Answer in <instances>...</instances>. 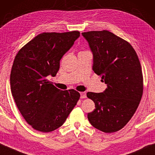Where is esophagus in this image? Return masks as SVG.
<instances>
[{"instance_id": "obj_1", "label": "esophagus", "mask_w": 155, "mask_h": 155, "mask_svg": "<svg viewBox=\"0 0 155 155\" xmlns=\"http://www.w3.org/2000/svg\"><path fill=\"white\" fill-rule=\"evenodd\" d=\"M80 94H81V99L86 98V93H85V92H80Z\"/></svg>"}]
</instances>
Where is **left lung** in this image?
<instances>
[{
    "instance_id": "8db88e82",
    "label": "left lung",
    "mask_w": 155,
    "mask_h": 155,
    "mask_svg": "<svg viewBox=\"0 0 155 155\" xmlns=\"http://www.w3.org/2000/svg\"><path fill=\"white\" fill-rule=\"evenodd\" d=\"M81 34L93 55L92 70L107 85L103 92H87L95 104L87 118L99 130L115 132L130 120L141 100L143 78L140 61L130 44L109 31Z\"/></svg>"
}]
</instances>
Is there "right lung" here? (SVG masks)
Here are the masks:
<instances>
[{
  "label": "right lung",
  "instance_id": "right-lung-1",
  "mask_svg": "<svg viewBox=\"0 0 155 155\" xmlns=\"http://www.w3.org/2000/svg\"><path fill=\"white\" fill-rule=\"evenodd\" d=\"M79 36L78 31L41 33L15 56L12 94L25 120L36 130L50 132L63 125L79 100L78 92L61 91L47 79L56 75L62 57Z\"/></svg>",
  "mask_w": 155,
  "mask_h": 155
}]
</instances>
